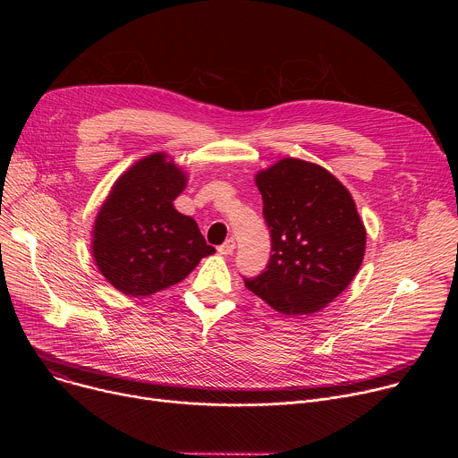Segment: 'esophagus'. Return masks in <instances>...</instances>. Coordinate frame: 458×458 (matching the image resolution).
Wrapping results in <instances>:
<instances>
[{
    "label": "esophagus",
    "instance_id": "1",
    "mask_svg": "<svg viewBox=\"0 0 458 458\" xmlns=\"http://www.w3.org/2000/svg\"><path fill=\"white\" fill-rule=\"evenodd\" d=\"M233 250H235V241L233 239H228V241H225L219 248H217V251L221 253V255H225V257H228V255H232L233 253Z\"/></svg>",
    "mask_w": 458,
    "mask_h": 458
}]
</instances>
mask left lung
Instances as JSON below:
<instances>
[{
  "label": "left lung",
  "mask_w": 458,
  "mask_h": 458,
  "mask_svg": "<svg viewBox=\"0 0 458 458\" xmlns=\"http://www.w3.org/2000/svg\"><path fill=\"white\" fill-rule=\"evenodd\" d=\"M272 233L267 270L244 286L284 315L315 313L355 279L366 228L348 188L326 168L284 157L255 174Z\"/></svg>",
  "instance_id": "left-lung-1"
}]
</instances>
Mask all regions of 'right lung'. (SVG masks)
<instances>
[{"mask_svg":"<svg viewBox=\"0 0 458 458\" xmlns=\"http://www.w3.org/2000/svg\"><path fill=\"white\" fill-rule=\"evenodd\" d=\"M188 175L165 152L123 172L103 201L90 251L101 276L128 297H147L181 283L216 251L198 223L174 208Z\"/></svg>","mask_w":458,"mask_h":458,"instance_id":"right-lung-1","label":"right lung"}]
</instances>
